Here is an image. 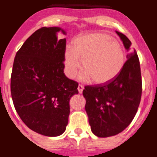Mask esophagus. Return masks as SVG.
I'll return each instance as SVG.
<instances>
[{
    "instance_id": "1",
    "label": "esophagus",
    "mask_w": 157,
    "mask_h": 157,
    "mask_svg": "<svg viewBox=\"0 0 157 157\" xmlns=\"http://www.w3.org/2000/svg\"><path fill=\"white\" fill-rule=\"evenodd\" d=\"M83 89H84V86H83L82 85H78V93L79 94H82L83 91Z\"/></svg>"
}]
</instances>
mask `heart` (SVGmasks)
<instances>
[{
	"label": "heart",
	"mask_w": 157,
	"mask_h": 157,
	"mask_svg": "<svg viewBox=\"0 0 157 157\" xmlns=\"http://www.w3.org/2000/svg\"><path fill=\"white\" fill-rule=\"evenodd\" d=\"M82 65L85 68L80 75L82 81L93 78L97 84H105L119 75L125 65V52L120 43L105 33H89L78 36L72 47L63 52L67 76L73 78Z\"/></svg>",
	"instance_id": "heart-1"
}]
</instances>
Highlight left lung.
<instances>
[{
  "label": "left lung",
  "instance_id": "1",
  "mask_svg": "<svg viewBox=\"0 0 157 157\" xmlns=\"http://www.w3.org/2000/svg\"><path fill=\"white\" fill-rule=\"evenodd\" d=\"M127 52L119 75L105 84L87 86L83 90L85 109L93 134L107 138L125 130L135 116L141 98V75L136 50L124 34L116 31Z\"/></svg>",
  "mask_w": 157,
  "mask_h": 157
}]
</instances>
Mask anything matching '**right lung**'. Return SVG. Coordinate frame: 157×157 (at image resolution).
Segmentation results:
<instances>
[{
	"label": "right lung",
	"mask_w": 157,
	"mask_h": 157,
	"mask_svg": "<svg viewBox=\"0 0 157 157\" xmlns=\"http://www.w3.org/2000/svg\"><path fill=\"white\" fill-rule=\"evenodd\" d=\"M60 27H42L26 40L14 59L11 94L23 123L48 137L61 135L70 113L69 101L78 94V82L63 73L66 38Z\"/></svg>",
	"instance_id": "1"
}]
</instances>
